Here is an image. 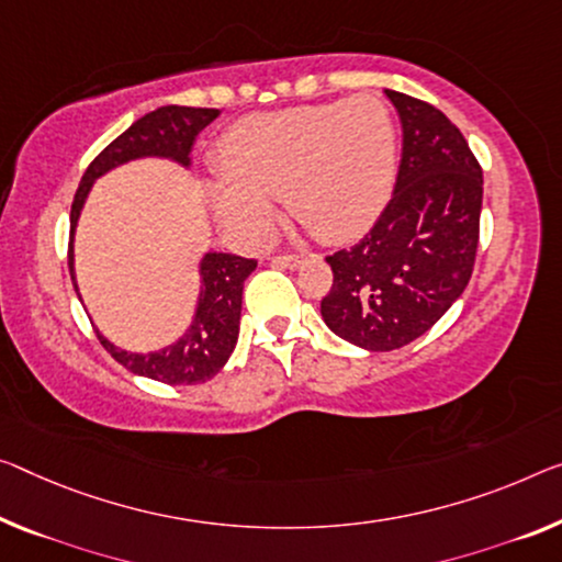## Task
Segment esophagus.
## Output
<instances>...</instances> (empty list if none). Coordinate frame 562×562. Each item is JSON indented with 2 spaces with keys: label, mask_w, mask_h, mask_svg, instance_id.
Listing matches in <instances>:
<instances>
[{
  "label": "esophagus",
  "mask_w": 562,
  "mask_h": 562,
  "mask_svg": "<svg viewBox=\"0 0 562 562\" xmlns=\"http://www.w3.org/2000/svg\"><path fill=\"white\" fill-rule=\"evenodd\" d=\"M301 261H304V256L301 254H286V256H273L271 266H276V269H299Z\"/></svg>",
  "instance_id": "esophagus-1"
}]
</instances>
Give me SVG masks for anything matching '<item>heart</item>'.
Listing matches in <instances>:
<instances>
[{
	"label": "heart",
	"mask_w": 562,
	"mask_h": 562,
	"mask_svg": "<svg viewBox=\"0 0 562 562\" xmlns=\"http://www.w3.org/2000/svg\"><path fill=\"white\" fill-rule=\"evenodd\" d=\"M218 176L205 195L223 231L240 244H266L276 198L316 236L339 240L367 228L396 180V125L376 94L261 112L218 140Z\"/></svg>",
	"instance_id": "heart-1"
}]
</instances>
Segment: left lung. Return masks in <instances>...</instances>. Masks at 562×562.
<instances>
[{
  "mask_svg": "<svg viewBox=\"0 0 562 562\" xmlns=\"http://www.w3.org/2000/svg\"><path fill=\"white\" fill-rule=\"evenodd\" d=\"M402 123L392 201L357 246L326 256L334 283L322 316L344 341L392 351L429 331L470 283L482 170L437 108L384 90Z\"/></svg>",
  "mask_w": 562,
  "mask_h": 562,
  "instance_id": "left-lung-1",
  "label": "left lung"
}]
</instances>
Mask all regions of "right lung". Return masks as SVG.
Listing matches in <instances>:
<instances>
[{
  "label": "right lung",
  "instance_id": "1",
  "mask_svg": "<svg viewBox=\"0 0 562 562\" xmlns=\"http://www.w3.org/2000/svg\"><path fill=\"white\" fill-rule=\"evenodd\" d=\"M221 110L213 108H180L166 105L148 112L115 137L85 170L70 211V276L75 279V231L80 213L88 203L94 180L125 162L143 158H162L180 168H191V150L198 133L209 127ZM256 271L254 258L236 254L209 251L198 263L201 291H198L193 322L178 341L158 351H127L120 349L98 331V339L112 359L120 361L137 376H148L162 384H201L226 367L238 341L240 301H244V281ZM82 301V296H80Z\"/></svg>",
  "mask_w": 562,
  "mask_h": 562
}]
</instances>
